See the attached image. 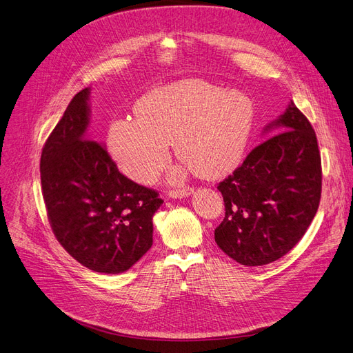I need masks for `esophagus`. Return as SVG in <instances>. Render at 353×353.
Wrapping results in <instances>:
<instances>
[{
  "label": "esophagus",
  "instance_id": "obj_1",
  "mask_svg": "<svg viewBox=\"0 0 353 353\" xmlns=\"http://www.w3.org/2000/svg\"><path fill=\"white\" fill-rule=\"evenodd\" d=\"M192 188H179V190H171L168 191V195L171 196V199H182V196H188L192 194Z\"/></svg>",
  "mask_w": 353,
  "mask_h": 353
}]
</instances>
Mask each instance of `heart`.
Wrapping results in <instances>:
<instances>
[{
    "instance_id": "1",
    "label": "heart",
    "mask_w": 353,
    "mask_h": 353,
    "mask_svg": "<svg viewBox=\"0 0 353 353\" xmlns=\"http://www.w3.org/2000/svg\"><path fill=\"white\" fill-rule=\"evenodd\" d=\"M137 117L112 121L107 145L121 171L149 184L165 166L169 143L176 157L207 179L220 178L241 163L255 121L250 98L201 79H185L143 95Z\"/></svg>"
}]
</instances>
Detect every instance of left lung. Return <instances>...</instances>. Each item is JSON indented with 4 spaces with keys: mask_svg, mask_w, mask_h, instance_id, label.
<instances>
[{
    "mask_svg": "<svg viewBox=\"0 0 353 353\" xmlns=\"http://www.w3.org/2000/svg\"><path fill=\"white\" fill-rule=\"evenodd\" d=\"M278 128L217 185L224 219L217 246L246 266L283 258L312 224L321 196V158L313 125L291 101Z\"/></svg>",
    "mask_w": 353,
    "mask_h": 353,
    "instance_id": "8db88e82",
    "label": "left lung"
}]
</instances>
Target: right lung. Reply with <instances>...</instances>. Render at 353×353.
Here are the masks:
<instances>
[{"label": "right lung", "mask_w": 353, "mask_h": 353, "mask_svg": "<svg viewBox=\"0 0 353 353\" xmlns=\"http://www.w3.org/2000/svg\"><path fill=\"white\" fill-rule=\"evenodd\" d=\"M90 90L79 91L48 137L40 158L41 194L54 237L88 270L128 271L153 243L159 192L124 176L87 133Z\"/></svg>", "instance_id": "right-lung-1"}]
</instances>
